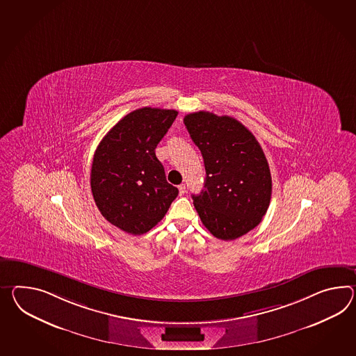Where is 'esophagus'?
Segmentation results:
<instances>
[{"mask_svg": "<svg viewBox=\"0 0 356 356\" xmlns=\"http://www.w3.org/2000/svg\"><path fill=\"white\" fill-rule=\"evenodd\" d=\"M179 193H180V195H184V194L186 193V188H185V185H184V184L179 185Z\"/></svg>", "mask_w": 356, "mask_h": 356, "instance_id": "esophagus-1", "label": "esophagus"}]
</instances>
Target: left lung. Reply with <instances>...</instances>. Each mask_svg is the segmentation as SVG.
<instances>
[{
	"instance_id": "8db88e82",
	"label": "left lung",
	"mask_w": 356,
	"mask_h": 356,
	"mask_svg": "<svg viewBox=\"0 0 356 356\" xmlns=\"http://www.w3.org/2000/svg\"><path fill=\"white\" fill-rule=\"evenodd\" d=\"M204 161V189L191 195L203 225L234 241L259 225L269 209V163L251 131L229 115L195 112L184 118Z\"/></svg>"
}]
</instances>
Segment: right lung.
I'll return each mask as SVG.
<instances>
[{
    "label": "right lung",
    "mask_w": 356,
    "mask_h": 356,
    "mask_svg": "<svg viewBox=\"0 0 356 356\" xmlns=\"http://www.w3.org/2000/svg\"><path fill=\"white\" fill-rule=\"evenodd\" d=\"M176 117L174 109L140 108L124 115L96 147L91 167L96 206L129 234L154 227L179 194L156 156L158 143Z\"/></svg>",
    "instance_id": "obj_1"
}]
</instances>
